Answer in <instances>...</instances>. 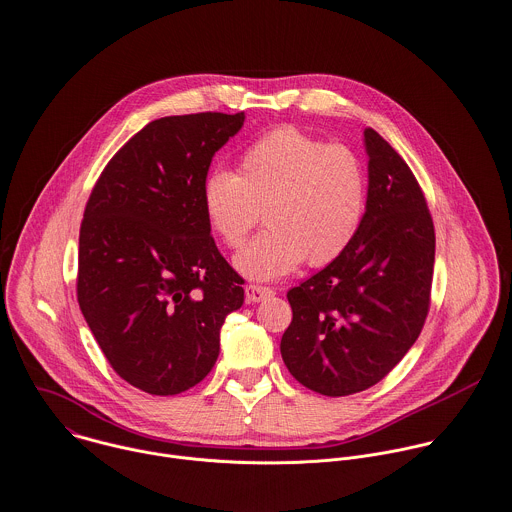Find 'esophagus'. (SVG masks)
I'll return each mask as SVG.
<instances>
[{
	"label": "esophagus",
	"instance_id": "esophagus-1",
	"mask_svg": "<svg viewBox=\"0 0 512 512\" xmlns=\"http://www.w3.org/2000/svg\"><path fill=\"white\" fill-rule=\"evenodd\" d=\"M245 295H247V301H249V303H259V301L271 297V295H273V289L263 287V285H247V287H245Z\"/></svg>",
	"mask_w": 512,
	"mask_h": 512
}]
</instances>
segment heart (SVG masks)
Segmentation results:
<instances>
[{
  "instance_id": "1",
  "label": "heart",
  "mask_w": 512,
  "mask_h": 512,
  "mask_svg": "<svg viewBox=\"0 0 512 512\" xmlns=\"http://www.w3.org/2000/svg\"><path fill=\"white\" fill-rule=\"evenodd\" d=\"M368 201L366 166L346 144H327L295 126L253 140L237 160V173L215 168L201 187L211 231L241 247L259 221V233L235 257V269L253 281H275L305 259L327 265L360 233Z\"/></svg>"
}]
</instances>
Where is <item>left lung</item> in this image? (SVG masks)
<instances>
[{
    "label": "left lung",
    "instance_id": "obj_1",
    "mask_svg": "<svg viewBox=\"0 0 512 512\" xmlns=\"http://www.w3.org/2000/svg\"><path fill=\"white\" fill-rule=\"evenodd\" d=\"M368 201L358 237L319 273L287 291L281 337L291 376L323 396L378 384L414 346L430 307L434 225L404 158L364 130Z\"/></svg>",
    "mask_w": 512,
    "mask_h": 512
}]
</instances>
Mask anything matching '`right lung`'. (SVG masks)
<instances>
[{
  "mask_svg": "<svg viewBox=\"0 0 512 512\" xmlns=\"http://www.w3.org/2000/svg\"><path fill=\"white\" fill-rule=\"evenodd\" d=\"M245 112L152 120L106 164L80 227L78 303L114 372L152 396L197 386L219 358L243 279L201 205L215 152Z\"/></svg>",
  "mask_w": 512,
  "mask_h": 512,
  "instance_id": "add662e5",
  "label": "right lung"
}]
</instances>
